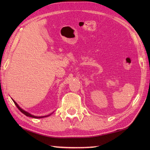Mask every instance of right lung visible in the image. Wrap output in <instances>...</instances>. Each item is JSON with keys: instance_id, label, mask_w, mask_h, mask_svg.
<instances>
[{"instance_id": "right-lung-1", "label": "right lung", "mask_w": 150, "mask_h": 150, "mask_svg": "<svg viewBox=\"0 0 150 150\" xmlns=\"http://www.w3.org/2000/svg\"><path fill=\"white\" fill-rule=\"evenodd\" d=\"M14 101V104H15V105H16V106H17V108L19 109L20 110V112H22V113L24 114V115H26V116H29V117H32V118H44V117H46V116H34V115H30V113H28V112H26V111H25V110H24L23 109H22L20 107V106L18 105V104L15 102L14 100H13Z\"/></svg>"}]
</instances>
